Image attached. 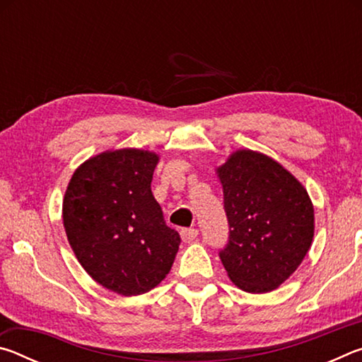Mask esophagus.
I'll return each mask as SVG.
<instances>
[{
	"label": "esophagus",
	"mask_w": 362,
	"mask_h": 362,
	"mask_svg": "<svg viewBox=\"0 0 362 362\" xmlns=\"http://www.w3.org/2000/svg\"><path fill=\"white\" fill-rule=\"evenodd\" d=\"M180 236H182L183 243H192L193 240H196V236H198V230L185 228V230L180 231Z\"/></svg>",
	"instance_id": "34e87169"
}]
</instances>
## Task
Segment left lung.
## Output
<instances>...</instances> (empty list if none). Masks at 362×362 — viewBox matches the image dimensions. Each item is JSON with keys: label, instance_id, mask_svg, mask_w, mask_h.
I'll return each instance as SVG.
<instances>
[{"label": "left lung", "instance_id": "obj_1", "mask_svg": "<svg viewBox=\"0 0 362 362\" xmlns=\"http://www.w3.org/2000/svg\"><path fill=\"white\" fill-rule=\"evenodd\" d=\"M216 173L223 188L230 240L220 260L233 284L272 292L289 279L315 236V209L305 187L273 158L236 150Z\"/></svg>", "mask_w": 362, "mask_h": 362}]
</instances>
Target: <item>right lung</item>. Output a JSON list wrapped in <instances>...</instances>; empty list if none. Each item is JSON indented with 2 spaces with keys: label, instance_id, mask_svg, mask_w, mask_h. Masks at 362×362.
I'll return each instance as SVG.
<instances>
[{
  "label": "right lung",
  "instance_id": "obj_1",
  "mask_svg": "<svg viewBox=\"0 0 362 362\" xmlns=\"http://www.w3.org/2000/svg\"><path fill=\"white\" fill-rule=\"evenodd\" d=\"M155 151L119 148L78 166L62 204L64 228L95 283L124 297L151 291L173 268L180 236L151 193Z\"/></svg>",
  "mask_w": 362,
  "mask_h": 362
}]
</instances>
